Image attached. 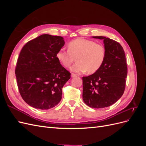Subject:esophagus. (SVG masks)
Segmentation results:
<instances>
[{
    "mask_svg": "<svg viewBox=\"0 0 146 146\" xmlns=\"http://www.w3.org/2000/svg\"><path fill=\"white\" fill-rule=\"evenodd\" d=\"M77 76V75L75 74H71V77H76Z\"/></svg>",
    "mask_w": 146,
    "mask_h": 146,
    "instance_id": "34e87169",
    "label": "esophagus"
}]
</instances>
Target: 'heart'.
I'll list each match as a JSON object with an SVG mask.
<instances>
[{
  "label": "heart",
  "instance_id": "obj_1",
  "mask_svg": "<svg viewBox=\"0 0 146 146\" xmlns=\"http://www.w3.org/2000/svg\"><path fill=\"white\" fill-rule=\"evenodd\" d=\"M68 50L63 48L56 53V58L66 68H68L75 60L77 62L70 70L76 73L88 72L93 74L102 67L106 56L104 46L93 41L82 38L76 39L68 44Z\"/></svg>",
  "mask_w": 146,
  "mask_h": 146
}]
</instances>
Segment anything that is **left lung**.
<instances>
[{"instance_id":"1","label":"left lung","mask_w":146,"mask_h":146,"mask_svg":"<svg viewBox=\"0 0 146 146\" xmlns=\"http://www.w3.org/2000/svg\"><path fill=\"white\" fill-rule=\"evenodd\" d=\"M106 56L102 67L88 77H83V100L88 106L103 108L112 105L125 90L127 66L125 52L119 42L104 36Z\"/></svg>"}]
</instances>
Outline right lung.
Instances as JSON below:
<instances>
[{
    "label": "right lung",
    "mask_w": 146,
    "mask_h": 146,
    "mask_svg": "<svg viewBox=\"0 0 146 146\" xmlns=\"http://www.w3.org/2000/svg\"><path fill=\"white\" fill-rule=\"evenodd\" d=\"M64 43L63 37L44 34L22 48L15 74L22 98L31 107L48 110L61 100L62 88L70 78L56 56Z\"/></svg>",
    "instance_id": "1"
}]
</instances>
